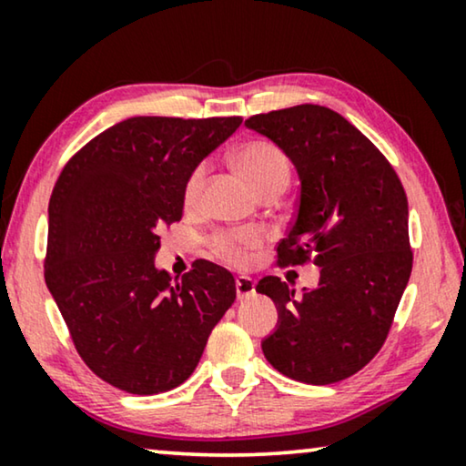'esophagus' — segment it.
Masks as SVG:
<instances>
[{"mask_svg":"<svg viewBox=\"0 0 466 466\" xmlns=\"http://www.w3.org/2000/svg\"><path fill=\"white\" fill-rule=\"evenodd\" d=\"M254 289H257V282L248 276H238L235 278V290H238V299H248L254 295Z\"/></svg>","mask_w":466,"mask_h":466,"instance_id":"1","label":"esophagus"}]
</instances>
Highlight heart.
I'll return each mask as SVG.
<instances>
[{"label": "heart", "instance_id": "1", "mask_svg": "<svg viewBox=\"0 0 466 466\" xmlns=\"http://www.w3.org/2000/svg\"><path fill=\"white\" fill-rule=\"evenodd\" d=\"M235 163L241 174L248 177L252 188L257 193H263L265 188L271 187H289L290 167L286 157L276 146L265 142L246 144L244 148L238 150ZM203 177H206V165H199L193 174L188 176L187 187H184V199L193 203L201 193ZM257 244L254 233H218L212 239V250L216 257L228 260V263H244L246 248Z\"/></svg>", "mask_w": 466, "mask_h": 466}]
</instances>
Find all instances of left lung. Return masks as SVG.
I'll use <instances>...</instances> for the list:
<instances>
[{
  "label": "left lung",
  "instance_id": "1",
  "mask_svg": "<svg viewBox=\"0 0 466 466\" xmlns=\"http://www.w3.org/2000/svg\"><path fill=\"white\" fill-rule=\"evenodd\" d=\"M246 127L269 137L301 182L295 222L278 244L279 263L314 258L320 267V282L303 295L276 276L257 284L278 308L263 354L286 378L335 384L380 352L410 282L403 184L352 123L324 106L257 114Z\"/></svg>",
  "mask_w": 466,
  "mask_h": 466
}]
</instances>
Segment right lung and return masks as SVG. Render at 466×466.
<instances>
[{
  "label": "right lung",
  "instance_id": "obj_1",
  "mask_svg": "<svg viewBox=\"0 0 466 466\" xmlns=\"http://www.w3.org/2000/svg\"><path fill=\"white\" fill-rule=\"evenodd\" d=\"M239 125L127 118L76 152L55 184L44 278L82 360L120 390L158 394L187 381L235 301L225 267L195 260L171 282L155 257L158 233L182 218L188 176Z\"/></svg>",
  "mask_w": 466,
  "mask_h": 466
}]
</instances>
